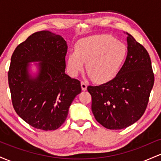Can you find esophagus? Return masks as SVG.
I'll return each mask as SVG.
<instances>
[{
	"instance_id": "esophagus-1",
	"label": "esophagus",
	"mask_w": 161,
	"mask_h": 161,
	"mask_svg": "<svg viewBox=\"0 0 161 161\" xmlns=\"http://www.w3.org/2000/svg\"><path fill=\"white\" fill-rule=\"evenodd\" d=\"M81 86H82V91H86L87 89V83L86 82H83V81H82V82H81Z\"/></svg>"
}]
</instances>
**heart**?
Returning <instances> with one entry per match:
<instances>
[{"mask_svg":"<svg viewBox=\"0 0 161 161\" xmlns=\"http://www.w3.org/2000/svg\"><path fill=\"white\" fill-rule=\"evenodd\" d=\"M127 49L122 42L108 35L90 36L80 39L75 51L69 53L66 66L73 76L84 68L90 76L97 82L112 80L120 70L126 57Z\"/></svg>","mask_w":161,"mask_h":161,"instance_id":"b5f03b06","label":"heart"}]
</instances>
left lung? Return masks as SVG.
Returning a JSON list of instances; mask_svg holds the SVG:
<instances>
[{
	"mask_svg": "<svg viewBox=\"0 0 161 161\" xmlns=\"http://www.w3.org/2000/svg\"><path fill=\"white\" fill-rule=\"evenodd\" d=\"M125 34L128 51L118 74L108 82L87 88L96 120L109 129H125L142 117L154 82L147 50Z\"/></svg>",
	"mask_w": 161,
	"mask_h": 161,
	"instance_id": "1",
	"label": "left lung"
}]
</instances>
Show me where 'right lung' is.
Instances as JSON below:
<instances>
[{
	"label": "right lung",
	"mask_w": 161,
	"mask_h": 161,
	"mask_svg": "<svg viewBox=\"0 0 161 161\" xmlns=\"http://www.w3.org/2000/svg\"><path fill=\"white\" fill-rule=\"evenodd\" d=\"M66 42L59 35L41 31L16 47L8 72L13 106L16 114L34 128L55 130L64 123L80 82L65 73ZM36 62L38 73H30Z\"/></svg>",
	"instance_id": "add662e5"
}]
</instances>
